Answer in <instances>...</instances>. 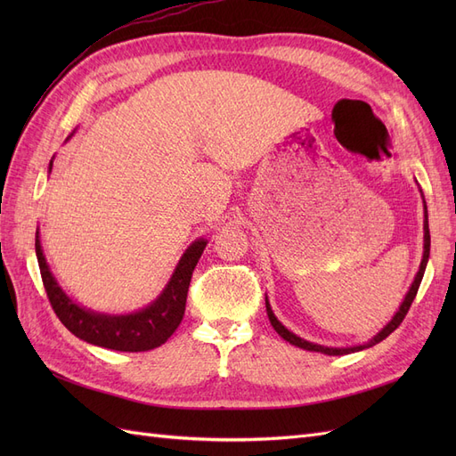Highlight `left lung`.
Masks as SVG:
<instances>
[{
	"instance_id": "obj_1",
	"label": "left lung",
	"mask_w": 456,
	"mask_h": 456,
	"mask_svg": "<svg viewBox=\"0 0 456 456\" xmlns=\"http://www.w3.org/2000/svg\"><path fill=\"white\" fill-rule=\"evenodd\" d=\"M422 203H424V253H422V260H420V268L415 275V281L411 283L409 291L402 302V306H399V310L394 314L392 320L386 323L379 333L372 337L370 340L363 342V344H355V346H340V348H335V346H323V344H315V342H310V340H305L300 338L298 335L291 333L278 317H275V314L272 312V306L268 302V297H266V312H268V320L272 323V327L275 329V333H278L281 338H285L289 344H293V346H298L302 350H308V352H322V354H327V355H344V354H352V352H360V350H365V348H370L375 346V344H379L380 340H384L386 337H390L394 330L399 327V323L403 322V317L407 315L412 300H415L417 297V291L420 287V281H422V275H424V270H426V265H428V258H430V228H428V207H426V201H424V196H422Z\"/></svg>"
}]
</instances>
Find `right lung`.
Returning a JSON list of instances; mask_svg holds the SVG:
<instances>
[{
	"mask_svg": "<svg viewBox=\"0 0 456 456\" xmlns=\"http://www.w3.org/2000/svg\"><path fill=\"white\" fill-rule=\"evenodd\" d=\"M72 134L68 139H72ZM51 169L53 159L49 161V173ZM205 245L207 240L203 238L190 243L181 260H178V265L175 266L171 280L154 302H150L148 306L136 312L118 315L94 312L81 306L62 291V287L54 280L47 265L44 249H41L39 232H36L37 265L54 314H57L62 325L77 338L94 344V346L118 352H148L167 342V338L183 322L191 272H194Z\"/></svg>",
	"mask_w": 456,
	"mask_h": 456,
	"instance_id": "1",
	"label": "right lung"
}]
</instances>
